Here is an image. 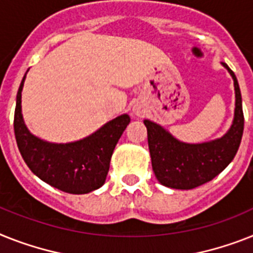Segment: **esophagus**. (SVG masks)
Returning a JSON list of instances; mask_svg holds the SVG:
<instances>
[{"label": "esophagus", "instance_id": "obj_1", "mask_svg": "<svg viewBox=\"0 0 253 253\" xmlns=\"http://www.w3.org/2000/svg\"><path fill=\"white\" fill-rule=\"evenodd\" d=\"M133 114L135 115V116H138V118H141V116H143L145 115V108L142 107L141 104H134V107H133Z\"/></svg>", "mask_w": 253, "mask_h": 253}]
</instances>
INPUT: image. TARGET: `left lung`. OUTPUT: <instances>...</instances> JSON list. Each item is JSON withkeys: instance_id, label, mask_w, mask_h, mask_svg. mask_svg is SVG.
Returning a JSON list of instances; mask_svg holds the SVG:
<instances>
[{"instance_id": "1", "label": "left lung", "mask_w": 253, "mask_h": 253, "mask_svg": "<svg viewBox=\"0 0 253 253\" xmlns=\"http://www.w3.org/2000/svg\"><path fill=\"white\" fill-rule=\"evenodd\" d=\"M234 81V119L222 137L202 143H186L174 138L162 125L143 120L152 170L162 185L170 189L190 190L213 179L234 159L244 128L243 108L239 84L234 72L226 63H221Z\"/></svg>"}]
</instances>
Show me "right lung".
Here are the masks:
<instances>
[{
  "instance_id": "obj_1",
  "label": "right lung",
  "mask_w": 253,
  "mask_h": 253,
  "mask_svg": "<svg viewBox=\"0 0 253 253\" xmlns=\"http://www.w3.org/2000/svg\"><path fill=\"white\" fill-rule=\"evenodd\" d=\"M27 75V74H26ZM16 94L14 131L23 159L40 179L70 194H87L106 181L115 146L130 123L128 114L112 119L85 138L53 143L32 134L22 114V90Z\"/></svg>"
}]
</instances>
